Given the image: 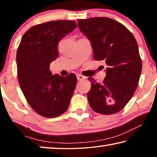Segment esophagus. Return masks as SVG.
Masks as SVG:
<instances>
[{
    "mask_svg": "<svg viewBox=\"0 0 157 157\" xmlns=\"http://www.w3.org/2000/svg\"><path fill=\"white\" fill-rule=\"evenodd\" d=\"M77 78H78V80H83V79H84L86 78L82 75H77Z\"/></svg>",
    "mask_w": 157,
    "mask_h": 157,
    "instance_id": "esophagus-1",
    "label": "esophagus"
}]
</instances>
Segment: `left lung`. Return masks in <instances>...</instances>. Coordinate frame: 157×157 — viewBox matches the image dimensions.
Returning a JSON list of instances; mask_svg holds the SVG:
<instances>
[{"instance_id":"1","label":"left lung","mask_w":157,"mask_h":157,"mask_svg":"<svg viewBox=\"0 0 157 157\" xmlns=\"http://www.w3.org/2000/svg\"><path fill=\"white\" fill-rule=\"evenodd\" d=\"M79 30L91 42L94 59L107 66L102 83L89 78L91 87L87 94L89 105L104 115L123 109L134 94L142 71V61L134 35L112 18L94 17L78 19Z\"/></svg>"}]
</instances>
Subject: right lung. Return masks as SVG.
<instances>
[{"mask_svg":"<svg viewBox=\"0 0 157 157\" xmlns=\"http://www.w3.org/2000/svg\"><path fill=\"white\" fill-rule=\"evenodd\" d=\"M77 27L74 21H52L25 32L17 52V75L26 100L34 111L55 118L68 109L77 83L75 74L52 75L50 64L58 57L57 44Z\"/></svg>","mask_w":157,"mask_h":157,"instance_id":"add662e5","label":"right lung"}]
</instances>
